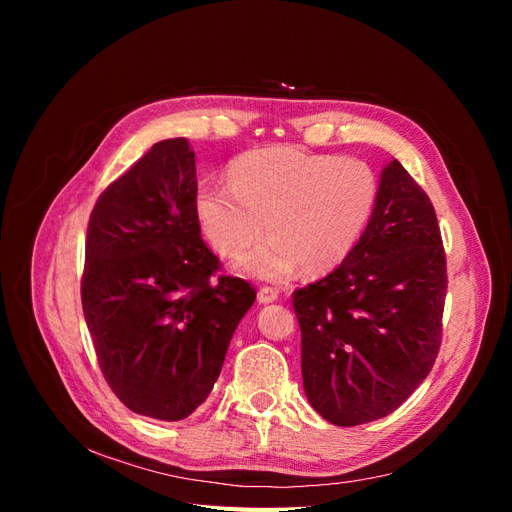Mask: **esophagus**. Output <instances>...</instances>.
<instances>
[{"label": "esophagus", "mask_w": 512, "mask_h": 512, "mask_svg": "<svg viewBox=\"0 0 512 512\" xmlns=\"http://www.w3.org/2000/svg\"><path fill=\"white\" fill-rule=\"evenodd\" d=\"M277 297H280V290H277V288L260 286V290H258V301L260 303H273V301H277Z\"/></svg>", "instance_id": "34e87169"}]
</instances>
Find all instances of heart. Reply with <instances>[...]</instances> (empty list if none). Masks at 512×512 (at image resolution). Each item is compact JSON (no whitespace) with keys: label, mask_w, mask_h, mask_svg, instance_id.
<instances>
[{"label":"heart","mask_w":512,"mask_h":512,"mask_svg":"<svg viewBox=\"0 0 512 512\" xmlns=\"http://www.w3.org/2000/svg\"><path fill=\"white\" fill-rule=\"evenodd\" d=\"M226 183L198 185L194 209L215 252L241 258L265 235L271 241L243 269L282 280L299 265L329 273L352 254L378 205L376 170L359 158L265 147L239 156Z\"/></svg>","instance_id":"1"}]
</instances>
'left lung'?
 Listing matches in <instances>:
<instances>
[{
  "instance_id": "obj_1",
  "label": "left lung",
  "mask_w": 512,
  "mask_h": 512,
  "mask_svg": "<svg viewBox=\"0 0 512 512\" xmlns=\"http://www.w3.org/2000/svg\"><path fill=\"white\" fill-rule=\"evenodd\" d=\"M446 284L436 209L393 160L359 245L327 277L292 292L312 408L354 427L404 404L440 352Z\"/></svg>"
}]
</instances>
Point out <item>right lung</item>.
Here are the masks:
<instances>
[{
  "mask_svg": "<svg viewBox=\"0 0 512 512\" xmlns=\"http://www.w3.org/2000/svg\"><path fill=\"white\" fill-rule=\"evenodd\" d=\"M196 160L185 138L153 145L89 215L81 301L98 365L136 414L181 421L209 397L256 301L200 237Z\"/></svg>",
  "mask_w": 512,
  "mask_h": 512,
  "instance_id": "1",
  "label": "right lung"
}]
</instances>
